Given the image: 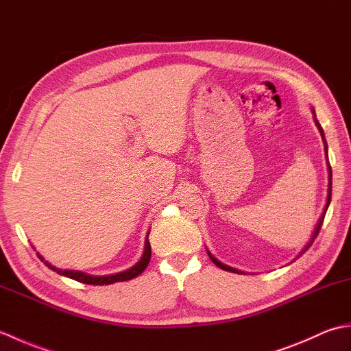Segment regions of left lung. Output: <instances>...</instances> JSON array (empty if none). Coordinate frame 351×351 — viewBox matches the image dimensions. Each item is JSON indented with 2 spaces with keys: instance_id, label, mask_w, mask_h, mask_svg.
<instances>
[{
  "instance_id": "8db88e82",
  "label": "left lung",
  "mask_w": 351,
  "mask_h": 351,
  "mask_svg": "<svg viewBox=\"0 0 351 351\" xmlns=\"http://www.w3.org/2000/svg\"><path fill=\"white\" fill-rule=\"evenodd\" d=\"M312 114H314V121H315V125H317V128H318V131H319V134H322V138H323V143H324V152H326V161H327V171H329V185H327V200H326V205H324V210H323V214H322V217H319V220H318V223H317V226H315V230L314 232H312V238L309 240V243L304 245L303 247V250L299 253V256H302L304 252H306L311 245H312V243H314V240L317 238V235H318V232H319V229H322V225H323V221H324V215H326V211H327V208H329V204H330V199H332V167H330V164H329V156H327V143H326V137H324V131H323V128H322V125L318 123V121H317V117H315V111H314V108H312ZM208 252V250H206ZM208 255H210V258H211V261L213 263L217 265L219 268H221V270H225V271H232V273H243V271H238V270H235V268H232V267H229V265H225V264H221L219 259H215L210 252H208ZM297 256V258H299Z\"/></svg>"
}]
</instances>
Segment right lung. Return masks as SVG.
<instances>
[{"label":"right lung","mask_w":351,"mask_h":351,"mask_svg":"<svg viewBox=\"0 0 351 351\" xmlns=\"http://www.w3.org/2000/svg\"><path fill=\"white\" fill-rule=\"evenodd\" d=\"M149 235V232H147ZM147 235H146V241H145V252L143 255H141L140 261L136 264L132 265L131 268L121 273H116V274H108V276H92V274H86L83 271H75V270H60V268H57L54 265H51L48 261H45L39 253H37V256H39L45 265L51 270L57 271L58 274L66 276V278H71L73 280H78L81 283H88V285H110V283H116V282H123V280H131L134 278H137L138 274H141L145 271V268L147 267L149 261H151V243L147 240Z\"/></svg>","instance_id":"add662e5"}]
</instances>
